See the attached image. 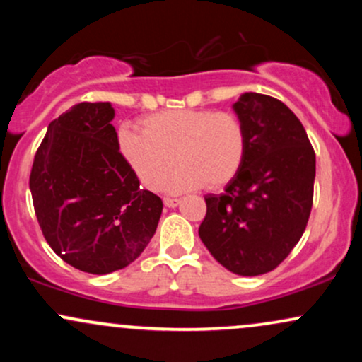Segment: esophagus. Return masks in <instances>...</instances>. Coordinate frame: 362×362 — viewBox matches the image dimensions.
Returning <instances> with one entry per match:
<instances>
[{
	"mask_svg": "<svg viewBox=\"0 0 362 362\" xmlns=\"http://www.w3.org/2000/svg\"><path fill=\"white\" fill-rule=\"evenodd\" d=\"M163 204L167 207H177L178 204H180V201L178 199H172V197H165L163 199Z\"/></svg>",
	"mask_w": 362,
	"mask_h": 362,
	"instance_id": "obj_1",
	"label": "esophagus"
}]
</instances>
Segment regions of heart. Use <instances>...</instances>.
Here are the masks:
<instances>
[{
	"label": "heart",
	"instance_id": "b5f03b06",
	"mask_svg": "<svg viewBox=\"0 0 362 362\" xmlns=\"http://www.w3.org/2000/svg\"><path fill=\"white\" fill-rule=\"evenodd\" d=\"M138 132H119V151L149 190L160 189L172 172L170 192L206 185L221 189L238 175L247 155V129L233 112L165 110L141 120Z\"/></svg>",
	"mask_w": 362,
	"mask_h": 362
}]
</instances>
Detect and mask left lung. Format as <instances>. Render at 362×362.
I'll return each mask as SVG.
<instances>
[{
  "label": "left lung",
  "instance_id": "obj_1",
  "mask_svg": "<svg viewBox=\"0 0 362 362\" xmlns=\"http://www.w3.org/2000/svg\"><path fill=\"white\" fill-rule=\"evenodd\" d=\"M233 110L247 129V155L224 192L204 197L199 236L230 272L260 276L276 269L303 236L317 160L300 119L277 98L248 91Z\"/></svg>",
  "mask_w": 362,
  "mask_h": 362
}]
</instances>
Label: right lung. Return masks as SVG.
<instances>
[{"mask_svg": "<svg viewBox=\"0 0 362 362\" xmlns=\"http://www.w3.org/2000/svg\"><path fill=\"white\" fill-rule=\"evenodd\" d=\"M114 117L110 102L73 105L49 124L30 172L49 247L66 264L97 276L138 259L163 211L119 153Z\"/></svg>", "mask_w": 362, "mask_h": 362, "instance_id": "1", "label": "right lung"}]
</instances>
